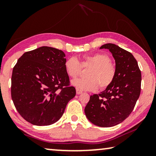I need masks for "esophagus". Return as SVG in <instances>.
Masks as SVG:
<instances>
[{"label":"esophagus","mask_w":156,"mask_h":156,"mask_svg":"<svg viewBox=\"0 0 156 156\" xmlns=\"http://www.w3.org/2000/svg\"><path fill=\"white\" fill-rule=\"evenodd\" d=\"M76 94H80L82 93V91H81V90H80V89H79L76 88Z\"/></svg>","instance_id":"obj_1"}]
</instances>
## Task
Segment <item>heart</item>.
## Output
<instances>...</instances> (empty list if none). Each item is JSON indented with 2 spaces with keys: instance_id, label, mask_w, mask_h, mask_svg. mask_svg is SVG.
Masks as SVG:
<instances>
[{
  "instance_id": "b5f03b06",
  "label": "heart",
  "mask_w": 156,
  "mask_h": 156,
  "mask_svg": "<svg viewBox=\"0 0 156 156\" xmlns=\"http://www.w3.org/2000/svg\"><path fill=\"white\" fill-rule=\"evenodd\" d=\"M81 65L76 57L68 58L65 62V69L69 77L76 78L80 75L82 67H91L87 72L86 79H76L72 84L82 91H96L99 87L105 89L114 82L116 69L112 65L108 55L103 53H95L84 55L81 60Z\"/></svg>"
}]
</instances>
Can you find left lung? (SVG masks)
I'll use <instances>...</instances> for the list:
<instances>
[{
	"mask_svg": "<svg viewBox=\"0 0 156 156\" xmlns=\"http://www.w3.org/2000/svg\"><path fill=\"white\" fill-rule=\"evenodd\" d=\"M100 49L112 52L116 62V76L110 87L91 96L84 112L93 124L112 127L123 122L133 110L140 93L141 72L131 52L112 43Z\"/></svg>",
	"mask_w": 156,
	"mask_h": 156,
	"instance_id": "obj_1",
	"label": "left lung"
}]
</instances>
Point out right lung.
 Returning a JSON list of instances; mask_svg holds the SVG:
<instances>
[{
    "label": "right lung",
    "instance_id": "1",
    "mask_svg": "<svg viewBox=\"0 0 156 156\" xmlns=\"http://www.w3.org/2000/svg\"><path fill=\"white\" fill-rule=\"evenodd\" d=\"M65 57L62 50L43 46L25 52L13 67L12 100L20 116L32 124L57 122L76 95L65 72Z\"/></svg>",
    "mask_w": 156,
    "mask_h": 156
}]
</instances>
